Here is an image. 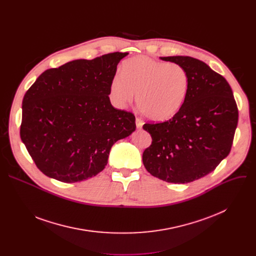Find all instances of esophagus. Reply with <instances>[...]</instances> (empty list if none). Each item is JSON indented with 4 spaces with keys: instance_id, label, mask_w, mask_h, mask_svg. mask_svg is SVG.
Wrapping results in <instances>:
<instances>
[{
    "instance_id": "34e87169",
    "label": "esophagus",
    "mask_w": 256,
    "mask_h": 256,
    "mask_svg": "<svg viewBox=\"0 0 256 256\" xmlns=\"http://www.w3.org/2000/svg\"><path fill=\"white\" fill-rule=\"evenodd\" d=\"M144 120L140 118H136V128H140L142 126H144Z\"/></svg>"
}]
</instances>
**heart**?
<instances>
[{
    "mask_svg": "<svg viewBox=\"0 0 256 256\" xmlns=\"http://www.w3.org/2000/svg\"><path fill=\"white\" fill-rule=\"evenodd\" d=\"M190 90V75L179 64L164 62L146 56L126 60L120 76L110 85L116 103L124 106L136 93V104L144 116L155 122L173 118L186 103Z\"/></svg>",
    "mask_w": 256,
    "mask_h": 256,
    "instance_id": "b5f03b06",
    "label": "heart"
}]
</instances>
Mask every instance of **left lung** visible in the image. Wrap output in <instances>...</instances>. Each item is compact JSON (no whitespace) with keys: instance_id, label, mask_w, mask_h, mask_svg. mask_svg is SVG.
Segmentation results:
<instances>
[{"instance_id":"8db88e82","label":"left lung","mask_w":256,"mask_h":256,"mask_svg":"<svg viewBox=\"0 0 256 256\" xmlns=\"http://www.w3.org/2000/svg\"><path fill=\"white\" fill-rule=\"evenodd\" d=\"M161 60L184 66L190 75L186 103L169 120L144 124L152 144L142 163L153 176L171 184H188L210 173L233 144L238 108L226 79L192 56Z\"/></svg>"}]
</instances>
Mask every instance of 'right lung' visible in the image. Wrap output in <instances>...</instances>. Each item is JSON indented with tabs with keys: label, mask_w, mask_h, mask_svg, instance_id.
<instances>
[{
	"label": "right lung",
	"mask_w": 256,
	"mask_h": 256,
	"mask_svg": "<svg viewBox=\"0 0 256 256\" xmlns=\"http://www.w3.org/2000/svg\"><path fill=\"white\" fill-rule=\"evenodd\" d=\"M128 52L75 60L48 68L27 90L20 136L38 168L66 184L96 176L112 144L136 130L132 112L114 108L110 85Z\"/></svg>",
	"instance_id": "right-lung-1"
}]
</instances>
